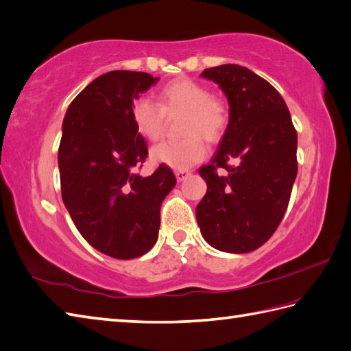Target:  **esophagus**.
Instances as JSON below:
<instances>
[{
	"label": "esophagus",
	"instance_id": "obj_1",
	"mask_svg": "<svg viewBox=\"0 0 351 351\" xmlns=\"http://www.w3.org/2000/svg\"><path fill=\"white\" fill-rule=\"evenodd\" d=\"M189 176H191V171H188V169H184V171H176V177H177L178 182L186 180V178H188Z\"/></svg>",
	"mask_w": 351,
	"mask_h": 351
}]
</instances>
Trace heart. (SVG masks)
Instances as JSON below:
<instances>
[{"mask_svg": "<svg viewBox=\"0 0 351 351\" xmlns=\"http://www.w3.org/2000/svg\"><path fill=\"white\" fill-rule=\"evenodd\" d=\"M184 112L180 141H165L152 149V160L177 171L201 162L206 144L219 143L230 126V110L221 99L212 96L206 85L189 77H177L156 93V102L139 97L132 104V121L136 132L149 141L163 136L167 117Z\"/></svg>", "mask_w": 351, "mask_h": 351, "instance_id": "obj_1", "label": "heart"}]
</instances>
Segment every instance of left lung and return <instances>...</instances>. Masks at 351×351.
<instances>
[{
  "label": "left lung",
  "instance_id": "1",
  "mask_svg": "<svg viewBox=\"0 0 351 351\" xmlns=\"http://www.w3.org/2000/svg\"><path fill=\"white\" fill-rule=\"evenodd\" d=\"M201 76L227 95L230 126L212 162L199 168L207 192L197 221L213 247L246 254L266 243L287 212L298 176V132L282 96L252 70L222 64Z\"/></svg>",
  "mask_w": 351,
  "mask_h": 351
}]
</instances>
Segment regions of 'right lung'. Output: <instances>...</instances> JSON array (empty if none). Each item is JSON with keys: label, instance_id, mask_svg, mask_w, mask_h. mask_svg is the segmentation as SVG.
Instances as JSON below:
<instances>
[{"label": "right lung", "instance_id": "1", "mask_svg": "<svg viewBox=\"0 0 351 351\" xmlns=\"http://www.w3.org/2000/svg\"><path fill=\"white\" fill-rule=\"evenodd\" d=\"M156 81L144 72H108L72 100L63 121L61 197L81 236L112 258L150 251L158 240L160 204L177 183L167 165L139 176L149 150L130 110Z\"/></svg>", "mask_w": 351, "mask_h": 351}]
</instances>
